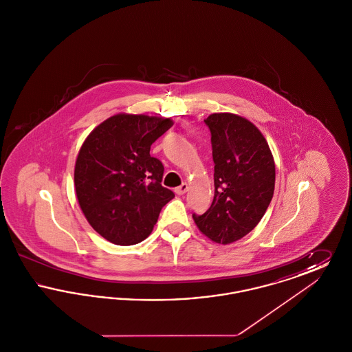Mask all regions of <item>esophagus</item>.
I'll list each match as a JSON object with an SVG mask.
<instances>
[{
  "mask_svg": "<svg viewBox=\"0 0 352 352\" xmlns=\"http://www.w3.org/2000/svg\"><path fill=\"white\" fill-rule=\"evenodd\" d=\"M188 190V184H182L181 186H178L177 188H175V192L178 194V195H184V192Z\"/></svg>",
  "mask_w": 352,
  "mask_h": 352,
  "instance_id": "obj_1",
  "label": "esophagus"
}]
</instances>
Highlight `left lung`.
<instances>
[{
    "instance_id": "obj_1",
    "label": "left lung",
    "mask_w": 352,
    "mask_h": 352,
    "mask_svg": "<svg viewBox=\"0 0 352 352\" xmlns=\"http://www.w3.org/2000/svg\"><path fill=\"white\" fill-rule=\"evenodd\" d=\"M215 194L211 207L192 218L201 234L219 244L240 240L264 217L274 192L276 166L268 142L247 118L212 113Z\"/></svg>"
}]
</instances>
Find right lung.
Segmentation results:
<instances>
[{
    "mask_svg": "<svg viewBox=\"0 0 352 352\" xmlns=\"http://www.w3.org/2000/svg\"><path fill=\"white\" fill-rule=\"evenodd\" d=\"M173 126L170 118L118 113L98 125L79 151L75 190L91 227L108 241L132 245L153 231L174 198L164 187V165L151 144Z\"/></svg>",
    "mask_w": 352,
    "mask_h": 352,
    "instance_id": "right-lung-1",
    "label": "right lung"
}]
</instances>
